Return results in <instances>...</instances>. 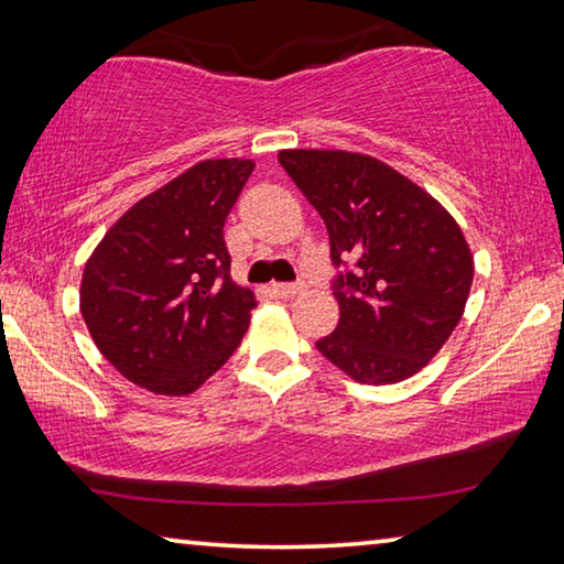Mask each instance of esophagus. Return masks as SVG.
I'll list each match as a JSON object with an SVG mask.
<instances>
[{"label":"esophagus","mask_w":564,"mask_h":564,"mask_svg":"<svg viewBox=\"0 0 564 564\" xmlns=\"http://www.w3.org/2000/svg\"><path fill=\"white\" fill-rule=\"evenodd\" d=\"M271 291L273 295H279V299H295V295H301L305 291V283H273Z\"/></svg>","instance_id":"obj_1"}]
</instances>
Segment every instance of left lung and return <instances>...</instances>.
Wrapping results in <instances>:
<instances>
[{
  "label": "left lung",
  "instance_id": "obj_1",
  "mask_svg": "<svg viewBox=\"0 0 564 564\" xmlns=\"http://www.w3.org/2000/svg\"><path fill=\"white\" fill-rule=\"evenodd\" d=\"M321 214L340 318L316 348L358 383H398L427 366L463 318L473 256L455 218L383 161L350 151L279 154Z\"/></svg>",
  "mask_w": 564,
  "mask_h": 564
}]
</instances>
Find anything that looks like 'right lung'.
<instances>
[{
    "label": "right lung",
    "mask_w": 564,
    "mask_h": 564,
    "mask_svg": "<svg viewBox=\"0 0 564 564\" xmlns=\"http://www.w3.org/2000/svg\"><path fill=\"white\" fill-rule=\"evenodd\" d=\"M253 161L208 159L133 204L84 265L82 316L123 378L188 395L234 356L256 299L231 281L224 224Z\"/></svg>",
    "instance_id": "right-lung-1"
}]
</instances>
